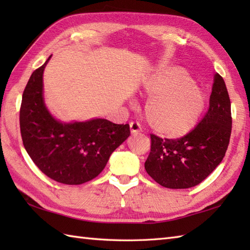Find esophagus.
Masks as SVG:
<instances>
[{
  "label": "esophagus",
  "instance_id": "esophagus-1",
  "mask_svg": "<svg viewBox=\"0 0 250 250\" xmlns=\"http://www.w3.org/2000/svg\"><path fill=\"white\" fill-rule=\"evenodd\" d=\"M130 130H131V133L132 134H137L140 133L142 131V126L139 124V122H135V121H132L130 124Z\"/></svg>",
  "mask_w": 250,
  "mask_h": 250
}]
</instances>
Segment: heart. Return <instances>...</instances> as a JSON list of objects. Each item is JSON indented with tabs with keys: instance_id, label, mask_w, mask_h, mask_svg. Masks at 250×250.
<instances>
[{
	"instance_id": "obj_1",
	"label": "heart",
	"mask_w": 250,
	"mask_h": 250,
	"mask_svg": "<svg viewBox=\"0 0 250 250\" xmlns=\"http://www.w3.org/2000/svg\"><path fill=\"white\" fill-rule=\"evenodd\" d=\"M143 91L149 99L145 117L150 128L164 137H182L193 129L205 99L183 67L161 65L146 77Z\"/></svg>"
}]
</instances>
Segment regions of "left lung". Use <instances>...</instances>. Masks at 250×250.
I'll list each match as a JSON object with an SVG mask.
<instances>
[{"mask_svg": "<svg viewBox=\"0 0 250 250\" xmlns=\"http://www.w3.org/2000/svg\"><path fill=\"white\" fill-rule=\"evenodd\" d=\"M232 130L231 102L224 78L214 77L209 107L199 125L180 139L150 134V152L145 162L148 175L159 185L186 189L199 185L219 166Z\"/></svg>", "mask_w": 250, "mask_h": 250, "instance_id": "1", "label": "left lung"}]
</instances>
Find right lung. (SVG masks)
Instances as JSON below:
<instances>
[{
    "label": "right lung",
    "mask_w": 250,
    "mask_h": 250,
    "mask_svg": "<svg viewBox=\"0 0 250 250\" xmlns=\"http://www.w3.org/2000/svg\"><path fill=\"white\" fill-rule=\"evenodd\" d=\"M32 73L20 106V132L32 161L46 176L65 185L95 178L108 159L130 135L129 125L106 119L62 124L47 109L43 72L49 61Z\"/></svg>",
    "instance_id": "obj_1"
}]
</instances>
